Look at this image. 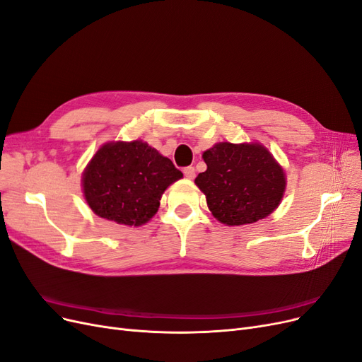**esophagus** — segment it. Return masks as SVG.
<instances>
[{
    "label": "esophagus",
    "mask_w": 362,
    "mask_h": 362,
    "mask_svg": "<svg viewBox=\"0 0 362 362\" xmlns=\"http://www.w3.org/2000/svg\"><path fill=\"white\" fill-rule=\"evenodd\" d=\"M184 177L189 178V180H193L196 177V170L193 166H187L184 168Z\"/></svg>",
    "instance_id": "obj_1"
}]
</instances>
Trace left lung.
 Here are the masks:
<instances>
[{
  "mask_svg": "<svg viewBox=\"0 0 362 362\" xmlns=\"http://www.w3.org/2000/svg\"><path fill=\"white\" fill-rule=\"evenodd\" d=\"M204 160L208 169L194 182L220 223L251 224L279 206L285 173L262 144L218 142L204 153Z\"/></svg>",
  "mask_w": 362,
  "mask_h": 362,
  "instance_id": "1",
  "label": "left lung"
}]
</instances>
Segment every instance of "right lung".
Segmentation results:
<instances>
[{"label":"right lung","instance_id":"1","mask_svg":"<svg viewBox=\"0 0 362 362\" xmlns=\"http://www.w3.org/2000/svg\"><path fill=\"white\" fill-rule=\"evenodd\" d=\"M182 178L168 157L147 142H108L83 172V192L100 218L124 226L151 220L168 187Z\"/></svg>","mask_w":362,"mask_h":362}]
</instances>
